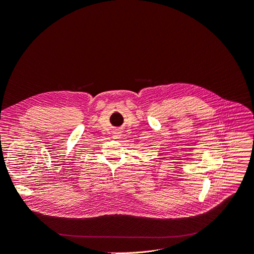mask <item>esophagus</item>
I'll return each instance as SVG.
<instances>
[{"label": "esophagus", "mask_w": 254, "mask_h": 254, "mask_svg": "<svg viewBox=\"0 0 254 254\" xmlns=\"http://www.w3.org/2000/svg\"><path fill=\"white\" fill-rule=\"evenodd\" d=\"M114 137H115V138H116V139H117V138H119V137H120V135H119V133H116V134H115V135H114Z\"/></svg>", "instance_id": "1"}]
</instances>
